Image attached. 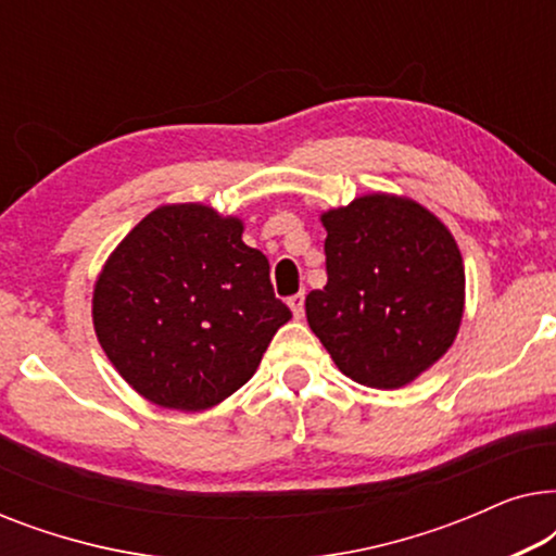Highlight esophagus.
I'll return each instance as SVG.
<instances>
[{
    "label": "esophagus",
    "mask_w": 556,
    "mask_h": 556,
    "mask_svg": "<svg viewBox=\"0 0 556 556\" xmlns=\"http://www.w3.org/2000/svg\"><path fill=\"white\" fill-rule=\"evenodd\" d=\"M303 299H306V295H303V291H301V293H295V295H291V299H288V308L293 311V316H295V318H301V316H303Z\"/></svg>",
    "instance_id": "esophagus-1"
}]
</instances>
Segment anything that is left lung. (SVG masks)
I'll use <instances>...</instances> for the list:
<instances>
[{
  "label": "left lung",
  "instance_id": "1",
  "mask_svg": "<svg viewBox=\"0 0 556 556\" xmlns=\"http://www.w3.org/2000/svg\"><path fill=\"white\" fill-rule=\"evenodd\" d=\"M326 273L306 295L311 331L349 379L415 382L458 337L466 268L453 232L409 197L371 192L321 212Z\"/></svg>",
  "mask_w": 556,
  "mask_h": 556
}]
</instances>
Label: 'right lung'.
<instances>
[{"instance_id": "add662e5", "label": "right lung", "mask_w": 556, "mask_h": 556, "mask_svg": "<svg viewBox=\"0 0 556 556\" xmlns=\"http://www.w3.org/2000/svg\"><path fill=\"white\" fill-rule=\"evenodd\" d=\"M240 217L202 202L162 204L113 248L93 286V329L143 400L202 413L255 375L291 318Z\"/></svg>"}]
</instances>
